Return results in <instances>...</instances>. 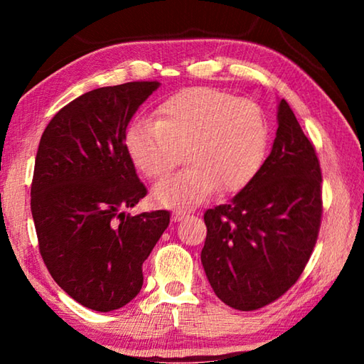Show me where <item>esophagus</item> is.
<instances>
[{
  "mask_svg": "<svg viewBox=\"0 0 364 364\" xmlns=\"http://www.w3.org/2000/svg\"><path fill=\"white\" fill-rule=\"evenodd\" d=\"M188 213L183 212V210H175L173 212V221H181L183 218H186Z\"/></svg>",
  "mask_w": 364,
  "mask_h": 364,
  "instance_id": "obj_1",
  "label": "esophagus"
}]
</instances>
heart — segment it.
Returning <instances> with one entry per match:
<instances>
[{
	"label": "heart",
	"instance_id": "1",
	"mask_svg": "<svg viewBox=\"0 0 364 364\" xmlns=\"http://www.w3.org/2000/svg\"><path fill=\"white\" fill-rule=\"evenodd\" d=\"M268 141L262 107L215 88H188L168 97L154 122H134L125 149L147 178H162L181 160L191 165L156 184L160 205L189 208L217 193L244 189L260 168Z\"/></svg>",
	"mask_w": 364,
	"mask_h": 364
}]
</instances>
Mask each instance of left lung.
<instances>
[{
	"mask_svg": "<svg viewBox=\"0 0 364 364\" xmlns=\"http://www.w3.org/2000/svg\"><path fill=\"white\" fill-rule=\"evenodd\" d=\"M321 167L289 104L252 181L204 213L202 267L217 297L241 311L278 300L304 273L321 226Z\"/></svg>",
	"mask_w": 364,
	"mask_h": 364,
	"instance_id": "1",
	"label": "left lung"
}]
</instances>
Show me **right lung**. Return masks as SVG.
I'll list each match as a JSON object with an SVG mask.
<instances>
[{"instance_id": "obj_1", "label": "right lung", "mask_w": 364, "mask_h": 364, "mask_svg": "<svg viewBox=\"0 0 364 364\" xmlns=\"http://www.w3.org/2000/svg\"><path fill=\"white\" fill-rule=\"evenodd\" d=\"M159 82L104 86L67 104L41 134L32 217L49 274L78 304L112 311L143 287V263L170 223L168 210L122 212L147 194L125 133Z\"/></svg>"}]
</instances>
